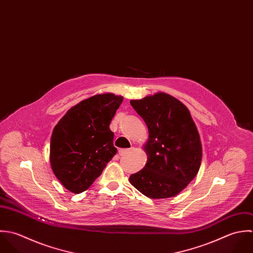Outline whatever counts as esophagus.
I'll return each instance as SVG.
<instances>
[{
  "mask_svg": "<svg viewBox=\"0 0 253 253\" xmlns=\"http://www.w3.org/2000/svg\"><path fill=\"white\" fill-rule=\"evenodd\" d=\"M129 151H130V149H120L119 150V155L120 156H125L127 153H129Z\"/></svg>",
  "mask_w": 253,
  "mask_h": 253,
  "instance_id": "obj_1",
  "label": "esophagus"
}]
</instances>
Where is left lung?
Wrapping results in <instances>:
<instances>
[{
  "label": "left lung",
  "mask_w": 253,
  "mask_h": 253,
  "mask_svg": "<svg viewBox=\"0 0 253 253\" xmlns=\"http://www.w3.org/2000/svg\"><path fill=\"white\" fill-rule=\"evenodd\" d=\"M145 122L149 137L144 145L147 162L129 182L152 199L178 194L197 174L202 146L188 109L164 92L130 100Z\"/></svg>",
  "instance_id": "obj_1"
}]
</instances>
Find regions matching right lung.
I'll list each match as a JSON object with an SVG mask.
<instances>
[{"instance_id": "add662e5", "label": "right lung", "mask_w": 253, "mask_h": 253, "mask_svg": "<svg viewBox=\"0 0 253 253\" xmlns=\"http://www.w3.org/2000/svg\"><path fill=\"white\" fill-rule=\"evenodd\" d=\"M123 100L113 93L89 97L72 107L54 127L50 163L68 190H86L116 155L110 123Z\"/></svg>"}]
</instances>
